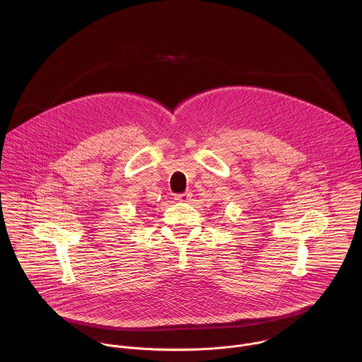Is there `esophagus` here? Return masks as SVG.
Wrapping results in <instances>:
<instances>
[{
	"label": "esophagus",
	"mask_w": 362,
	"mask_h": 362,
	"mask_svg": "<svg viewBox=\"0 0 362 362\" xmlns=\"http://www.w3.org/2000/svg\"><path fill=\"white\" fill-rule=\"evenodd\" d=\"M189 198H191V194H189V192L177 194V195L174 197V199H175V201H178V202H187Z\"/></svg>",
	"instance_id": "1"
}]
</instances>
